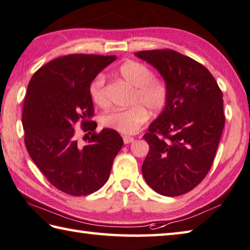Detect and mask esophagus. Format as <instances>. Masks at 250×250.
Here are the masks:
<instances>
[{
  "label": "esophagus",
  "instance_id": "esophagus-1",
  "mask_svg": "<svg viewBox=\"0 0 250 250\" xmlns=\"http://www.w3.org/2000/svg\"><path fill=\"white\" fill-rule=\"evenodd\" d=\"M123 140H124V144H130L134 141V138L130 137V136H123Z\"/></svg>",
  "mask_w": 250,
  "mask_h": 250
}]
</instances>
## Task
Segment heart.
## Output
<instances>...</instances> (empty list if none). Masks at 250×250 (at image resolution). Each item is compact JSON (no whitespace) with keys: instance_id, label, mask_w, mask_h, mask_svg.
Returning a JSON list of instances; mask_svg holds the SVG:
<instances>
[{"instance_id":"b5f03b06","label":"heart","mask_w":250,"mask_h":250,"mask_svg":"<svg viewBox=\"0 0 250 250\" xmlns=\"http://www.w3.org/2000/svg\"><path fill=\"white\" fill-rule=\"evenodd\" d=\"M117 74L135 88L133 103L140 104L107 112L102 115L101 124L121 134H136L149 119L146 107L151 112H160L167 106L169 96L168 84L162 77L153 76L152 70L147 65L136 61H127L122 64L117 68ZM89 95L97 105H107L104 75L99 74L95 77L89 86Z\"/></svg>"}]
</instances>
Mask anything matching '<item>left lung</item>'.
I'll return each mask as SVG.
<instances>
[{"label":"left lung","mask_w":250,"mask_h":250,"mask_svg":"<svg viewBox=\"0 0 250 250\" xmlns=\"http://www.w3.org/2000/svg\"><path fill=\"white\" fill-rule=\"evenodd\" d=\"M135 55L159 70L169 90L167 106L144 135L149 152L143 175L160 195H184L212 167L225 123L223 93L212 74L189 56L171 49Z\"/></svg>","instance_id":"8db88e82"}]
</instances>
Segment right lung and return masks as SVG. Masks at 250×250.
Returning a JSON list of instances; mask_svg holds the SVG:
<instances>
[{"label": "right lung", "mask_w": 250, "mask_h": 250, "mask_svg": "<svg viewBox=\"0 0 250 250\" xmlns=\"http://www.w3.org/2000/svg\"><path fill=\"white\" fill-rule=\"evenodd\" d=\"M115 55L68 54L32 75L22 107L25 145L52 185L72 196H86L104 185L123 139L111 128L97 133L89 86ZM78 123L87 134L74 137Z\"/></svg>", "instance_id": "add662e5"}]
</instances>
